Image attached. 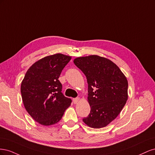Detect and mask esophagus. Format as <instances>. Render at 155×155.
<instances>
[{
  "instance_id": "obj_1",
  "label": "esophagus",
  "mask_w": 155,
  "mask_h": 155,
  "mask_svg": "<svg viewBox=\"0 0 155 155\" xmlns=\"http://www.w3.org/2000/svg\"><path fill=\"white\" fill-rule=\"evenodd\" d=\"M79 100H80V98H79V97L74 98V99H73V102L75 104H78V103L79 101Z\"/></svg>"
}]
</instances>
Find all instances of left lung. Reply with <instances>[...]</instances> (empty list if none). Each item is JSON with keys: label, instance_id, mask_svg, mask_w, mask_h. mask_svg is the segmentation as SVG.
<instances>
[{"label": "left lung", "instance_id": "left-lung-1", "mask_svg": "<svg viewBox=\"0 0 155 155\" xmlns=\"http://www.w3.org/2000/svg\"><path fill=\"white\" fill-rule=\"evenodd\" d=\"M74 64L85 75L87 101L91 112L83 119L94 129L105 127L122 110L128 99V81L124 74L110 59L97 55L74 59Z\"/></svg>", "mask_w": 155, "mask_h": 155}]
</instances>
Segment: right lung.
Here are the masks:
<instances>
[{
	"label": "right lung",
	"mask_w": 155,
	"mask_h": 155,
	"mask_svg": "<svg viewBox=\"0 0 155 155\" xmlns=\"http://www.w3.org/2000/svg\"><path fill=\"white\" fill-rule=\"evenodd\" d=\"M72 59L62 54L48 55L37 61L27 70L21 85L23 104L37 122L54 125L62 118L72 100L61 92L59 78Z\"/></svg>",
	"instance_id": "1"
}]
</instances>
